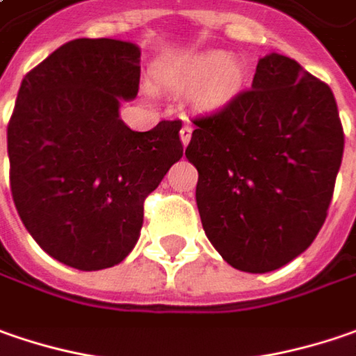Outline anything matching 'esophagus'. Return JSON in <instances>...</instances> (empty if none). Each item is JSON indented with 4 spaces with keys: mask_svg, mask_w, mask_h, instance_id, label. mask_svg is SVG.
Returning <instances> with one entry per match:
<instances>
[{
    "mask_svg": "<svg viewBox=\"0 0 356 356\" xmlns=\"http://www.w3.org/2000/svg\"><path fill=\"white\" fill-rule=\"evenodd\" d=\"M190 138H192V126H190V124H184V126H182V130H180V140H182V144H184V146H188Z\"/></svg>",
    "mask_w": 356,
    "mask_h": 356,
    "instance_id": "34e87169",
    "label": "esophagus"
}]
</instances>
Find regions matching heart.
<instances>
[{"mask_svg": "<svg viewBox=\"0 0 356 356\" xmlns=\"http://www.w3.org/2000/svg\"><path fill=\"white\" fill-rule=\"evenodd\" d=\"M206 75L198 88V98L204 102L222 98L240 80V70L222 51H206L182 58L168 67L170 80L178 86H190Z\"/></svg>", "mask_w": 356, "mask_h": 356, "instance_id": "b5f03b06", "label": "heart"}]
</instances>
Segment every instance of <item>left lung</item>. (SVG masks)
Instances as JSON below:
<instances>
[{
    "label": "left lung",
    "mask_w": 356,
    "mask_h": 356,
    "mask_svg": "<svg viewBox=\"0 0 356 356\" xmlns=\"http://www.w3.org/2000/svg\"><path fill=\"white\" fill-rule=\"evenodd\" d=\"M194 126L186 158L198 170L196 204L220 257L262 275L302 254L325 224L345 148L329 86L268 54L250 90Z\"/></svg>",
    "instance_id": "8db88e82"
}]
</instances>
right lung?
Masks as SVG:
<instances>
[{
  "instance_id": "obj_1",
  "label": "right lung",
  "mask_w": 356,
  "mask_h": 356,
  "mask_svg": "<svg viewBox=\"0 0 356 356\" xmlns=\"http://www.w3.org/2000/svg\"><path fill=\"white\" fill-rule=\"evenodd\" d=\"M140 47L80 38L27 74L8 126L9 186L17 214L49 257L78 270L132 252L144 200L182 158V122L134 132L120 102L136 98Z\"/></svg>"
}]
</instances>
